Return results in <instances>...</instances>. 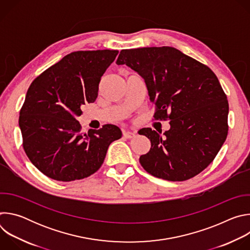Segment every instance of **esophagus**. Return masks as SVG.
<instances>
[{
    "mask_svg": "<svg viewBox=\"0 0 250 250\" xmlns=\"http://www.w3.org/2000/svg\"><path fill=\"white\" fill-rule=\"evenodd\" d=\"M123 135L125 137V138H133L135 136V132H132V131H124L123 132Z\"/></svg>",
    "mask_w": 250,
    "mask_h": 250,
    "instance_id": "1",
    "label": "esophagus"
}]
</instances>
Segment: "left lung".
Listing matches in <instances>:
<instances>
[{
  "instance_id": "obj_1",
  "label": "left lung",
  "mask_w": 250,
  "mask_h": 250,
  "mask_svg": "<svg viewBox=\"0 0 250 250\" xmlns=\"http://www.w3.org/2000/svg\"><path fill=\"white\" fill-rule=\"evenodd\" d=\"M142 76L155 121H170L164 137L150 127L139 134L151 148L139 162L149 174L185 181L215 159L228 136L229 102L218 77L205 64L174 47L123 49L117 60Z\"/></svg>"
}]
</instances>
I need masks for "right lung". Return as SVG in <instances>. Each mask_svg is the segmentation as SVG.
<instances>
[{"mask_svg": "<svg viewBox=\"0 0 250 250\" xmlns=\"http://www.w3.org/2000/svg\"><path fill=\"white\" fill-rule=\"evenodd\" d=\"M118 50L75 51L50 66L30 84L20 112L22 146L30 162L53 180L84 179L102 166L113 141L114 125L81 132V106L97 99L104 71Z\"/></svg>", "mask_w": 250, "mask_h": 250, "instance_id": "obj_1", "label": "right lung"}]
</instances>
